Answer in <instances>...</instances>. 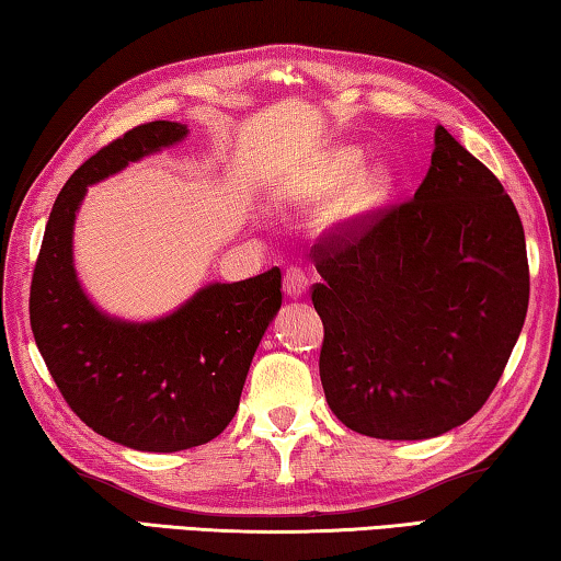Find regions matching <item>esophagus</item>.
<instances>
[{"label": "esophagus", "mask_w": 561, "mask_h": 561, "mask_svg": "<svg viewBox=\"0 0 561 561\" xmlns=\"http://www.w3.org/2000/svg\"><path fill=\"white\" fill-rule=\"evenodd\" d=\"M307 291H309V277H307V274H304L297 267L287 270V274H284V294H287L289 299H301Z\"/></svg>", "instance_id": "34e87169"}]
</instances>
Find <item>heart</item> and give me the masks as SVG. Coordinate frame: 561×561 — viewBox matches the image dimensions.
Wrapping results in <instances>:
<instances>
[{"mask_svg": "<svg viewBox=\"0 0 561 561\" xmlns=\"http://www.w3.org/2000/svg\"><path fill=\"white\" fill-rule=\"evenodd\" d=\"M364 164V153L354 146L334 148L319 163L304 168L289 183L294 203H319L340 193L327 215L331 227L366 222L386 205L396 187V170L388 163Z\"/></svg>", "mask_w": 561, "mask_h": 561, "instance_id": "obj_1", "label": "heart"}]
</instances>
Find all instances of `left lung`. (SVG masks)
<instances>
[{"label": "left lung", "mask_w": 561, "mask_h": 561, "mask_svg": "<svg viewBox=\"0 0 561 561\" xmlns=\"http://www.w3.org/2000/svg\"><path fill=\"white\" fill-rule=\"evenodd\" d=\"M319 376L346 428L425 440L480 411L529 301L525 230L505 187L443 126L413 201L317 244Z\"/></svg>", "instance_id": "obj_1"}]
</instances>
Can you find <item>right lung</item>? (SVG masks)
I'll use <instances>...</instances> for the list:
<instances>
[{"mask_svg":"<svg viewBox=\"0 0 561 561\" xmlns=\"http://www.w3.org/2000/svg\"><path fill=\"white\" fill-rule=\"evenodd\" d=\"M185 138V123H144L76 170L51 207L30 294L34 341L71 411L103 438L144 453L195 448L227 428L282 307L277 267L205 284L153 321L113 317L81 287L73 225L89 185Z\"/></svg>","mask_w":561,"mask_h":561,"instance_id":"right-lung-1","label":"right lung"}]
</instances>
